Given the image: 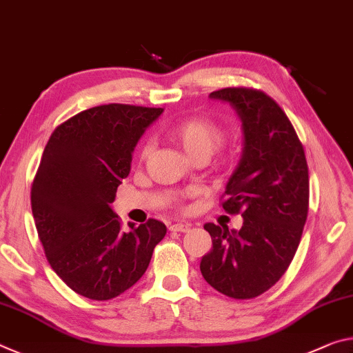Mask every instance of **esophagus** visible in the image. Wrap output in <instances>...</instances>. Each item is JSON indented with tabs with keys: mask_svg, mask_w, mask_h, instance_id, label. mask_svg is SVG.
<instances>
[{
	"mask_svg": "<svg viewBox=\"0 0 353 353\" xmlns=\"http://www.w3.org/2000/svg\"><path fill=\"white\" fill-rule=\"evenodd\" d=\"M189 228H190L189 223H173L170 227L172 231H180V233H186Z\"/></svg>",
	"mask_w": 353,
	"mask_h": 353,
	"instance_id": "1",
	"label": "esophagus"
}]
</instances>
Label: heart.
<instances>
[{"label":"heart","instance_id":"obj_1","mask_svg":"<svg viewBox=\"0 0 353 353\" xmlns=\"http://www.w3.org/2000/svg\"><path fill=\"white\" fill-rule=\"evenodd\" d=\"M167 134L186 152L190 159L205 161V163L223 145L227 139V131L222 125L205 117H190L172 123L167 128ZM152 148V141L143 142L139 158L147 159ZM231 161H233V153L222 154V165L230 164Z\"/></svg>","mask_w":353,"mask_h":353}]
</instances>
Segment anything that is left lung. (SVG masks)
I'll return each instance as SVG.
<instances>
[{"instance_id":"obj_1","label":"left lung","mask_w":353,"mask_h":353,"mask_svg":"<svg viewBox=\"0 0 353 353\" xmlns=\"http://www.w3.org/2000/svg\"><path fill=\"white\" fill-rule=\"evenodd\" d=\"M210 97L228 101L244 126V152L221 203L244 223L239 231L205 225L212 248L200 270L223 296L253 299L285 275L296 255L308 217V164L291 120L263 90L225 88Z\"/></svg>"}]
</instances>
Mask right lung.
<instances>
[{"label": "right lung", "mask_w": 353, "mask_h": 353, "mask_svg": "<svg viewBox=\"0 0 353 353\" xmlns=\"http://www.w3.org/2000/svg\"><path fill=\"white\" fill-rule=\"evenodd\" d=\"M161 108L95 106L59 126L43 150L31 206L45 256L61 280L83 297L111 300L145 274L163 222L122 231L111 203L130 173L131 153Z\"/></svg>", "instance_id": "right-lung-1"}]
</instances>
